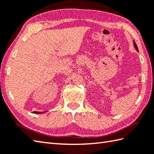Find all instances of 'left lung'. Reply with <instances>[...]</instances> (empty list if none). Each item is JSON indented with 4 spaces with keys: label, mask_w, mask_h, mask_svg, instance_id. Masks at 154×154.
Wrapping results in <instances>:
<instances>
[{
    "label": "left lung",
    "mask_w": 154,
    "mask_h": 154,
    "mask_svg": "<svg viewBox=\"0 0 154 154\" xmlns=\"http://www.w3.org/2000/svg\"><path fill=\"white\" fill-rule=\"evenodd\" d=\"M134 48H136V50L138 51V46H137V45H136V44L135 43V42L134 41Z\"/></svg>",
    "instance_id": "1"
}]
</instances>
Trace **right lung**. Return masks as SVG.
I'll use <instances>...</instances> for the list:
<instances>
[{
  "instance_id": "obj_1",
  "label": "right lung",
  "mask_w": 154,
  "mask_h": 154,
  "mask_svg": "<svg viewBox=\"0 0 154 154\" xmlns=\"http://www.w3.org/2000/svg\"><path fill=\"white\" fill-rule=\"evenodd\" d=\"M44 112H38V111H34V112H32V113H34V114H42Z\"/></svg>"
}]
</instances>
